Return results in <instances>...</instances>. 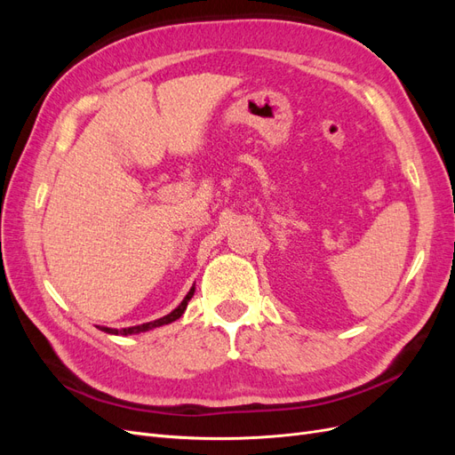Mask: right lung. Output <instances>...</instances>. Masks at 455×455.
I'll list each match as a JSON object with an SVG mask.
<instances>
[{"mask_svg":"<svg viewBox=\"0 0 455 455\" xmlns=\"http://www.w3.org/2000/svg\"><path fill=\"white\" fill-rule=\"evenodd\" d=\"M194 292H196V288L191 286V291H189V292H188V296L182 299V304L178 306V307H176L172 313H169V315L161 316V319H157V321H151V323H146V324H139V326L121 328V330H116V328H100V330H104V332H108V334H123V336H129V334H139V332H146V330L157 328V326H163V324H169V323H172V321H176V319H180L182 313H184V311H186V307H188V301L191 299V296H194Z\"/></svg>","mask_w":455,"mask_h":455,"instance_id":"add662e5","label":"right lung"}]
</instances>
